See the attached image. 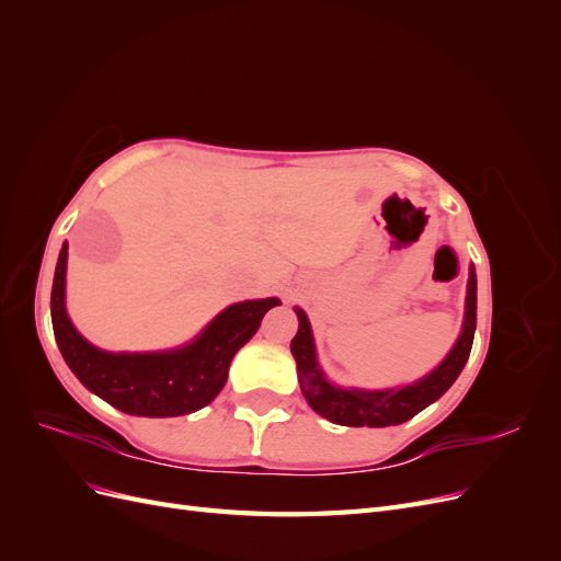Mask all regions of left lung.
<instances>
[{"label": "left lung", "instance_id": "left-lung-1", "mask_svg": "<svg viewBox=\"0 0 561 561\" xmlns=\"http://www.w3.org/2000/svg\"><path fill=\"white\" fill-rule=\"evenodd\" d=\"M295 313L299 318V330L293 339L290 351L297 363L299 388L313 407V412L332 423H339V426H398V423L410 421L421 410H426L437 398H443L466 367L472 348L474 322H478V276H474V266L470 264L463 328L451 351L445 355V360L428 371L426 377L393 388H346L332 383L318 365L309 316L299 307H295Z\"/></svg>", "mask_w": 561, "mask_h": 561}]
</instances>
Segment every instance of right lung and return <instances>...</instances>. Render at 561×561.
<instances>
[{
	"instance_id": "right-lung-1",
	"label": "right lung",
	"mask_w": 561,
	"mask_h": 561,
	"mask_svg": "<svg viewBox=\"0 0 561 561\" xmlns=\"http://www.w3.org/2000/svg\"><path fill=\"white\" fill-rule=\"evenodd\" d=\"M65 278L67 243L60 248L50 290V320L62 358L91 393L133 416H182L210 404L227 383L233 355L260 330L264 313L280 307L278 297L245 299L219 311L184 346L110 353L72 325L65 307Z\"/></svg>"
}]
</instances>
